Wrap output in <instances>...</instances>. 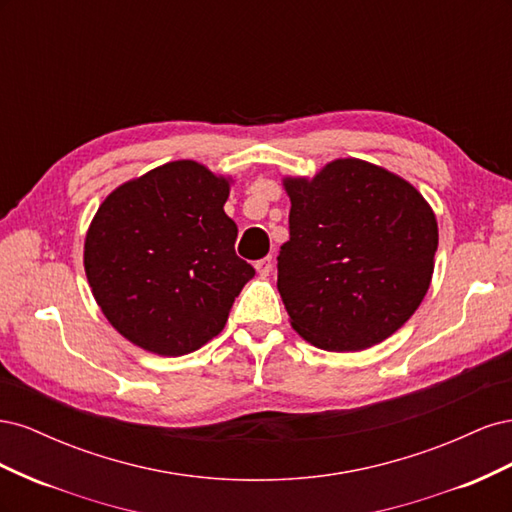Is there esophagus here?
<instances>
[{
  "label": "esophagus",
  "instance_id": "obj_1",
  "mask_svg": "<svg viewBox=\"0 0 512 512\" xmlns=\"http://www.w3.org/2000/svg\"><path fill=\"white\" fill-rule=\"evenodd\" d=\"M256 271H258V275H269L271 273V269H273V260H271V256H267V258H262V260H256Z\"/></svg>",
  "mask_w": 512,
  "mask_h": 512
}]
</instances>
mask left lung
Listing matches in <instances>:
<instances>
[{
	"label": "left lung",
	"mask_w": 512,
	"mask_h": 512,
	"mask_svg": "<svg viewBox=\"0 0 512 512\" xmlns=\"http://www.w3.org/2000/svg\"><path fill=\"white\" fill-rule=\"evenodd\" d=\"M282 183L290 239L277 256V290L292 329L329 352L384 342L429 290L436 213L410 181L359 158Z\"/></svg>",
	"instance_id": "8db88e82"
}]
</instances>
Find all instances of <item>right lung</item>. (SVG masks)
Listing matches in <instances>:
<instances>
[{"label": "right lung", "instance_id": "obj_1", "mask_svg": "<svg viewBox=\"0 0 512 512\" xmlns=\"http://www.w3.org/2000/svg\"><path fill=\"white\" fill-rule=\"evenodd\" d=\"M230 185L205 164L175 160L102 200L85 235V275L106 320L134 346L181 356L222 333L256 273L235 254Z\"/></svg>", "mask_w": 512, "mask_h": 512}]
</instances>
